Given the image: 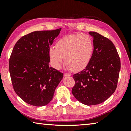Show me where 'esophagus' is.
<instances>
[{"mask_svg":"<svg viewBox=\"0 0 131 131\" xmlns=\"http://www.w3.org/2000/svg\"><path fill=\"white\" fill-rule=\"evenodd\" d=\"M64 76H65V77H70V76H71V74H70V73H64Z\"/></svg>","mask_w":131,"mask_h":131,"instance_id":"esophagus-1","label":"esophagus"}]
</instances>
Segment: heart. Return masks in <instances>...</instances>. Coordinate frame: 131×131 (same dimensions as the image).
Wrapping results in <instances>:
<instances>
[{"label": "heart", "instance_id": "obj_1", "mask_svg": "<svg viewBox=\"0 0 131 131\" xmlns=\"http://www.w3.org/2000/svg\"><path fill=\"white\" fill-rule=\"evenodd\" d=\"M94 43L87 34L66 35L59 39L55 48L51 47L48 55L55 68H59L65 58V64L73 72L85 69L91 59Z\"/></svg>", "mask_w": 131, "mask_h": 131}]
</instances>
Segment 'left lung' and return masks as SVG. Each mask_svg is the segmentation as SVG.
<instances>
[{"instance_id": "1", "label": "left lung", "mask_w": 131, "mask_h": 131, "mask_svg": "<svg viewBox=\"0 0 131 131\" xmlns=\"http://www.w3.org/2000/svg\"><path fill=\"white\" fill-rule=\"evenodd\" d=\"M89 34L94 38L93 54L87 67L73 75L72 92L77 101L91 106L103 102L116 91L121 62L112 41L97 32Z\"/></svg>"}]
</instances>
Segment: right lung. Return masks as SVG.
<instances>
[{"instance_id":"add662e5","label":"right lung","mask_w":131,"mask_h":131,"mask_svg":"<svg viewBox=\"0 0 131 131\" xmlns=\"http://www.w3.org/2000/svg\"><path fill=\"white\" fill-rule=\"evenodd\" d=\"M61 28L35 31L19 39L9 59V72L16 94L34 106L47 105L63 74L49 66L50 46Z\"/></svg>"}]
</instances>
